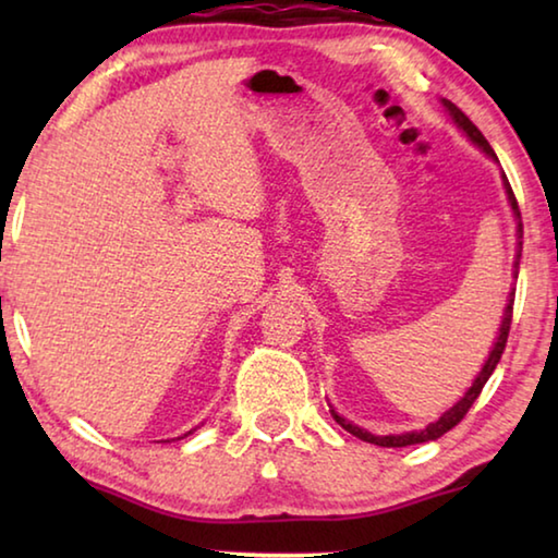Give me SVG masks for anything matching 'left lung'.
Instances as JSON below:
<instances>
[{"mask_svg":"<svg viewBox=\"0 0 558 558\" xmlns=\"http://www.w3.org/2000/svg\"><path fill=\"white\" fill-rule=\"evenodd\" d=\"M442 106H446V110L450 112L452 122H456V125L470 137V143L477 145L487 157H493L495 162H497L495 149L489 147V143L485 140L483 132H480V130L475 128V122H472V120L465 116V112H462V110L456 106V102L442 100ZM505 189H507L509 206H512L514 219H517V239H519V241H517V260H514V276H517V272H519V258H522V233H524V231H522V214H519V204H517V199H514V192H512V186H509L507 177H505ZM512 307H514V292H509L502 325H499V337H497V342H495V347H493V352H489V356H487L483 372L477 374V379L472 381V386L465 391V396H462V399H460L456 405H452L450 411L442 413L436 423H428V426L423 428V430L401 433V436H374V433L359 428V426H354L352 421L342 418V415H339L335 409H329V413H332V418H335V421L339 423V426H342L347 433H352V436H356L359 440L374 442V446H381V448H405V446H415V442H428V440L440 438L442 433L452 430L462 418H465V413L470 411V405L477 401L480 391H483V386L487 384L489 376H493L495 366L499 364V359H502V352H505V347H507V337H509V327H512Z\"/></svg>","mask_w":558,"mask_h":558,"instance_id":"1","label":"left lung"}]
</instances>
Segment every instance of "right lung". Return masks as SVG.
Segmentation results:
<instances>
[{
  "instance_id": "right-lung-1",
  "label": "right lung",
  "mask_w": 558,
  "mask_h": 558,
  "mask_svg": "<svg viewBox=\"0 0 558 558\" xmlns=\"http://www.w3.org/2000/svg\"><path fill=\"white\" fill-rule=\"evenodd\" d=\"M189 433H192V430H189Z\"/></svg>"
}]
</instances>
